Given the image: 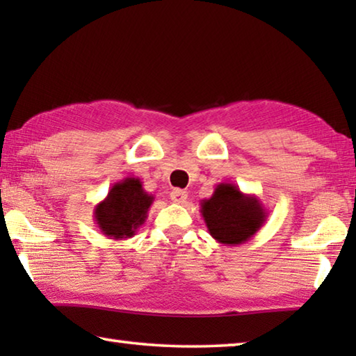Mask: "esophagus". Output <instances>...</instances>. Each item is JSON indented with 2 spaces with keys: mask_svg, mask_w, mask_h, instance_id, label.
I'll return each mask as SVG.
<instances>
[{
  "mask_svg": "<svg viewBox=\"0 0 356 356\" xmlns=\"http://www.w3.org/2000/svg\"><path fill=\"white\" fill-rule=\"evenodd\" d=\"M186 197H188V193L185 190H180V188H174L171 191V200L172 202H177V204H182L186 201Z\"/></svg>",
  "mask_w": 356,
  "mask_h": 356,
  "instance_id": "esophagus-1",
  "label": "esophagus"
}]
</instances>
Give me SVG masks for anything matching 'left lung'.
Returning a JSON list of instances; mask_svg holds the SVG:
<instances>
[{"instance_id":"8db88e82","label":"left lung","mask_w":356,"mask_h":356,"mask_svg":"<svg viewBox=\"0 0 356 356\" xmlns=\"http://www.w3.org/2000/svg\"><path fill=\"white\" fill-rule=\"evenodd\" d=\"M201 213L210 236L226 246L248 242L268 215L259 197L242 193L234 184L216 185L213 195L201 201Z\"/></svg>"}]
</instances>
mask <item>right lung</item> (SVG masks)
Wrapping results in <instances>:
<instances>
[{
  "mask_svg": "<svg viewBox=\"0 0 356 356\" xmlns=\"http://www.w3.org/2000/svg\"><path fill=\"white\" fill-rule=\"evenodd\" d=\"M154 196L144 191L138 177H125L114 184L104 201L94 209L95 225L108 238L134 237L147 218Z\"/></svg>",
  "mask_w": 356,
  "mask_h": 356,
  "instance_id": "obj_1",
  "label": "right lung"
}]
</instances>
